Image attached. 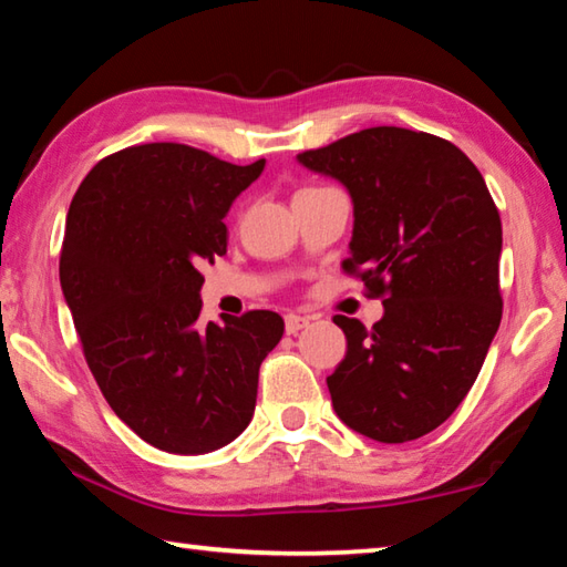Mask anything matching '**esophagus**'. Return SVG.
<instances>
[{
    "label": "esophagus",
    "instance_id": "34e87169",
    "mask_svg": "<svg viewBox=\"0 0 567 567\" xmlns=\"http://www.w3.org/2000/svg\"><path fill=\"white\" fill-rule=\"evenodd\" d=\"M307 324H310V318H305V315H285V330L287 334H297L300 330H305Z\"/></svg>",
    "mask_w": 567,
    "mask_h": 567
}]
</instances>
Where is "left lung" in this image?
<instances>
[{"instance_id": "8db88e82", "label": "left lung", "mask_w": 567, "mask_h": 567, "mask_svg": "<svg viewBox=\"0 0 567 567\" xmlns=\"http://www.w3.org/2000/svg\"><path fill=\"white\" fill-rule=\"evenodd\" d=\"M352 199L350 257L382 297L364 328L334 315L348 354L328 378L344 425L378 443L433 433L473 388L501 328L503 225L477 167L453 142L370 127L297 155Z\"/></svg>"}]
</instances>
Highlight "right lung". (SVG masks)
I'll return each instance as SVG.
<instances>
[{
    "mask_svg": "<svg viewBox=\"0 0 567 567\" xmlns=\"http://www.w3.org/2000/svg\"><path fill=\"white\" fill-rule=\"evenodd\" d=\"M152 142L104 157L66 213L60 282L104 400L145 443L203 455L243 433L277 312L199 324V267L227 252L229 207L262 175Z\"/></svg>",
    "mask_w": 567,
    "mask_h": 567,
    "instance_id": "1",
    "label": "right lung"
}]
</instances>
